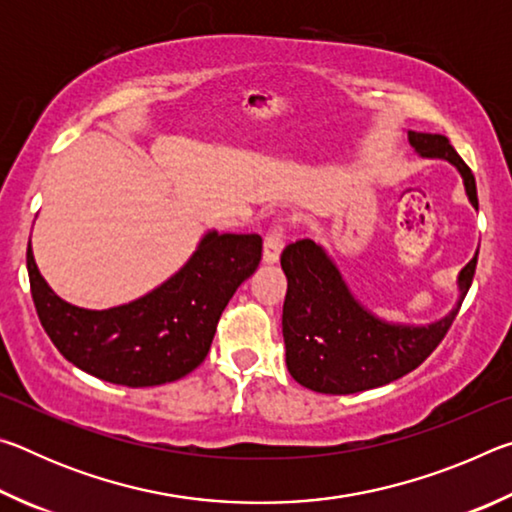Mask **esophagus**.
I'll list each match as a JSON object with an SVG mask.
<instances>
[{"label": "esophagus", "mask_w": 512, "mask_h": 512, "mask_svg": "<svg viewBox=\"0 0 512 512\" xmlns=\"http://www.w3.org/2000/svg\"><path fill=\"white\" fill-rule=\"evenodd\" d=\"M282 248H284V225L275 223L264 237V262L275 264L277 259H280Z\"/></svg>", "instance_id": "34e87169"}]
</instances>
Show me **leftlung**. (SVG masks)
I'll use <instances>...</instances> for the list:
<instances>
[{
	"mask_svg": "<svg viewBox=\"0 0 512 512\" xmlns=\"http://www.w3.org/2000/svg\"><path fill=\"white\" fill-rule=\"evenodd\" d=\"M420 158H438L461 173L467 201L476 210V183L461 155L445 135L409 131ZM476 255L458 273L454 309L429 325L391 323L354 298L339 266L314 239H300L282 250L287 298L282 309V336L287 368L300 386L325 395H350L404 377L420 366L443 341L470 291Z\"/></svg>",
	"mask_w": 512,
	"mask_h": 512,
	"instance_id": "left-lung-1",
	"label": "left lung"
}]
</instances>
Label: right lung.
Instances as JSON below:
<instances>
[{"label":"right lung","instance_id":"obj_1","mask_svg":"<svg viewBox=\"0 0 512 512\" xmlns=\"http://www.w3.org/2000/svg\"><path fill=\"white\" fill-rule=\"evenodd\" d=\"M259 259V235L210 230L167 282L128 305L97 311L58 298L27 250L33 305L51 343L88 375L131 388L167 384L201 366L225 305Z\"/></svg>","mask_w":512,"mask_h":512}]
</instances>
